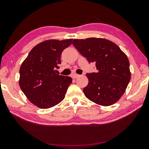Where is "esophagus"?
<instances>
[{
	"label": "esophagus",
	"instance_id": "34e87169",
	"mask_svg": "<svg viewBox=\"0 0 149 149\" xmlns=\"http://www.w3.org/2000/svg\"><path fill=\"white\" fill-rule=\"evenodd\" d=\"M79 76V75L76 74H73L72 75V77L73 78V79H76V78L78 77Z\"/></svg>",
	"mask_w": 149,
	"mask_h": 149
}]
</instances>
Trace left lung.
<instances>
[{
  "instance_id": "left-lung-1",
  "label": "left lung",
  "mask_w": 149,
  "mask_h": 149,
  "mask_svg": "<svg viewBox=\"0 0 149 149\" xmlns=\"http://www.w3.org/2000/svg\"><path fill=\"white\" fill-rule=\"evenodd\" d=\"M72 44L89 63L95 62L97 70L86 74L89 83L84 88L85 97L104 107L116 102L131 79L130 62L125 54L116 44L105 39H74Z\"/></svg>"
}]
</instances>
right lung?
<instances>
[{"label": "right lung", "instance_id": "obj_1", "mask_svg": "<svg viewBox=\"0 0 149 149\" xmlns=\"http://www.w3.org/2000/svg\"><path fill=\"white\" fill-rule=\"evenodd\" d=\"M72 39L47 40L29 52L19 69V87L32 104L42 109L51 108L64 99L72 79L56 74L60 56Z\"/></svg>", "mask_w": 149, "mask_h": 149}]
</instances>
